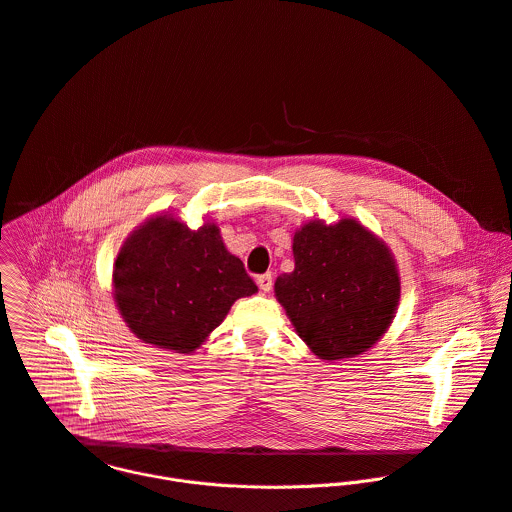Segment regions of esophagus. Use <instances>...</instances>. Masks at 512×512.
Masks as SVG:
<instances>
[{
  "label": "esophagus",
  "instance_id": "34e87169",
  "mask_svg": "<svg viewBox=\"0 0 512 512\" xmlns=\"http://www.w3.org/2000/svg\"><path fill=\"white\" fill-rule=\"evenodd\" d=\"M257 285L263 293H269L271 287H273V275L271 273H265V275H259L257 277Z\"/></svg>",
  "mask_w": 512,
  "mask_h": 512
}]
</instances>
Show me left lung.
<instances>
[{"label":"left lung","mask_w":512,"mask_h":512,"mask_svg":"<svg viewBox=\"0 0 512 512\" xmlns=\"http://www.w3.org/2000/svg\"><path fill=\"white\" fill-rule=\"evenodd\" d=\"M295 269L275 281V297L305 346L325 362L374 348L400 303L392 249L352 217L313 219L293 235Z\"/></svg>","instance_id":"8db88e82"}]
</instances>
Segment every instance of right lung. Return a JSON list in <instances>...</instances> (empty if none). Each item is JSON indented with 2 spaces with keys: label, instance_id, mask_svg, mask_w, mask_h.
Wrapping results in <instances>:
<instances>
[{
  "label": "right lung",
  "instance_id": "add662e5",
  "mask_svg": "<svg viewBox=\"0 0 512 512\" xmlns=\"http://www.w3.org/2000/svg\"><path fill=\"white\" fill-rule=\"evenodd\" d=\"M253 293L257 285L213 221L191 229L158 213L126 237L114 259L112 295L124 323L140 342L175 354L199 350L231 305Z\"/></svg>",
  "mask_w": 512,
  "mask_h": 512
}]
</instances>
